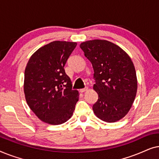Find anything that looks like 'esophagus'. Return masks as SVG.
<instances>
[{"label": "esophagus", "mask_w": 159, "mask_h": 159, "mask_svg": "<svg viewBox=\"0 0 159 159\" xmlns=\"http://www.w3.org/2000/svg\"><path fill=\"white\" fill-rule=\"evenodd\" d=\"M88 90V88H83V89H80V93H84L85 92V91Z\"/></svg>", "instance_id": "1"}]
</instances>
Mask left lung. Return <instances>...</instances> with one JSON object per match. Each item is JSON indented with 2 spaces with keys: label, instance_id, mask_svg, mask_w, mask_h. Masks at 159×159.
Segmentation results:
<instances>
[{
  "label": "left lung",
  "instance_id": "left-lung-1",
  "mask_svg": "<svg viewBox=\"0 0 159 159\" xmlns=\"http://www.w3.org/2000/svg\"><path fill=\"white\" fill-rule=\"evenodd\" d=\"M80 48L92 64L98 99L93 106L95 114L106 122L120 120L135 98L138 82L131 58L120 47L103 40L82 43Z\"/></svg>",
  "mask_w": 159,
  "mask_h": 159
}]
</instances>
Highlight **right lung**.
Masks as SVG:
<instances>
[{
	"label": "right lung",
	"instance_id": "1",
	"mask_svg": "<svg viewBox=\"0 0 159 159\" xmlns=\"http://www.w3.org/2000/svg\"><path fill=\"white\" fill-rule=\"evenodd\" d=\"M77 43L53 41L39 48L28 61L24 91L27 103L40 120L61 125L72 116L79 93L72 90L64 66Z\"/></svg>",
	"mask_w": 159,
	"mask_h": 159
}]
</instances>
